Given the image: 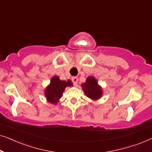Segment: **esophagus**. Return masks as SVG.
<instances>
[{"label":"esophagus","instance_id":"obj_1","mask_svg":"<svg viewBox=\"0 0 152 152\" xmlns=\"http://www.w3.org/2000/svg\"><path fill=\"white\" fill-rule=\"evenodd\" d=\"M72 82H73L75 86H77V85L78 78L77 77H73L72 78Z\"/></svg>","mask_w":152,"mask_h":152}]
</instances>
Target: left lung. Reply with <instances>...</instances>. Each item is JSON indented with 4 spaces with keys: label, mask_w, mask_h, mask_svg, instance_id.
I'll return each instance as SVG.
<instances>
[{
    "label": "left lung",
    "mask_w": 152,
    "mask_h": 152,
    "mask_svg": "<svg viewBox=\"0 0 152 152\" xmlns=\"http://www.w3.org/2000/svg\"><path fill=\"white\" fill-rule=\"evenodd\" d=\"M83 91L88 98L93 101L100 99L102 96V88L98 84V82L93 76H88L86 82L82 84Z\"/></svg>",
    "instance_id": "1"
}]
</instances>
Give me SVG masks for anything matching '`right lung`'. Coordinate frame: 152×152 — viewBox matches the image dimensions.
<instances>
[{
    "label": "right lung",
    "mask_w": 152,
    "mask_h": 152,
    "mask_svg": "<svg viewBox=\"0 0 152 152\" xmlns=\"http://www.w3.org/2000/svg\"><path fill=\"white\" fill-rule=\"evenodd\" d=\"M71 80L62 81L58 76H54L52 77L50 83L45 89L44 95L48 102L57 104L59 99L62 97L64 91L68 86H72Z\"/></svg>",
    "instance_id": "right-lung-1"
}]
</instances>
